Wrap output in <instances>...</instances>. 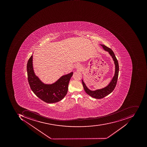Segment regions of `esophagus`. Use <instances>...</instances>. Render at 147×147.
Returning <instances> with one entry per match:
<instances>
[{"label": "esophagus", "mask_w": 147, "mask_h": 147, "mask_svg": "<svg viewBox=\"0 0 147 147\" xmlns=\"http://www.w3.org/2000/svg\"><path fill=\"white\" fill-rule=\"evenodd\" d=\"M75 68H76V69H79V70H81L82 67L80 65V64L77 63L75 65Z\"/></svg>", "instance_id": "1"}]
</instances>
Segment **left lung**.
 <instances>
[{
    "mask_svg": "<svg viewBox=\"0 0 147 147\" xmlns=\"http://www.w3.org/2000/svg\"><path fill=\"white\" fill-rule=\"evenodd\" d=\"M100 45L102 46L104 50L108 52L109 54L112 58L113 60L114 61V65H115V73L111 82L107 86L104 87L103 88L94 90H90L86 85L83 79L82 80V84L85 92L92 98H95L96 99L102 98L104 97H106L107 95L110 94L114 90L115 86H116L117 82L118 79V73H119V65H118V61L115 57L113 51L111 49L107 47L106 45L102 44H100Z\"/></svg>",
    "mask_w": 147,
    "mask_h": 147,
    "instance_id": "left-lung-1",
    "label": "left lung"
}]
</instances>
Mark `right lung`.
I'll use <instances>...</instances> for the list:
<instances>
[{"label":"right lung","instance_id":"obj_1","mask_svg":"<svg viewBox=\"0 0 147 147\" xmlns=\"http://www.w3.org/2000/svg\"><path fill=\"white\" fill-rule=\"evenodd\" d=\"M33 61L32 55L27 64L28 80L31 89L38 98L45 102L53 103L61 101L66 95L69 81L73 72L62 76L53 84H45L35 74Z\"/></svg>","mask_w":147,"mask_h":147}]
</instances>
